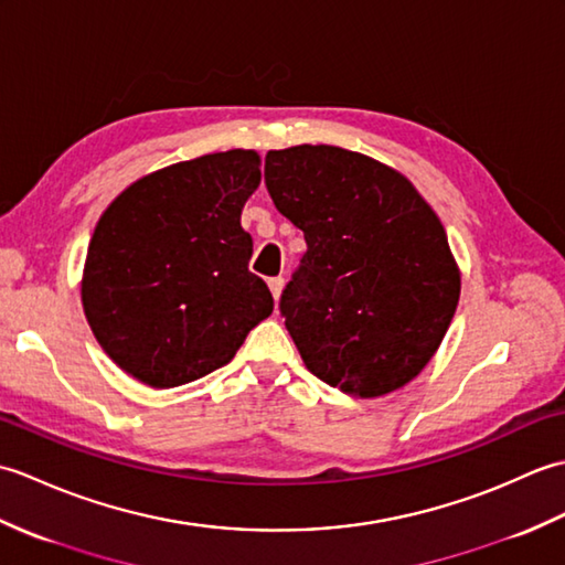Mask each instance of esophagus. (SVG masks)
Listing matches in <instances>:
<instances>
[{
    "instance_id": "34e87169",
    "label": "esophagus",
    "mask_w": 565,
    "mask_h": 565,
    "mask_svg": "<svg viewBox=\"0 0 565 565\" xmlns=\"http://www.w3.org/2000/svg\"><path fill=\"white\" fill-rule=\"evenodd\" d=\"M267 284H269V291H271V296H274V301H279L281 289H284V279H281V276H274V279H269Z\"/></svg>"
}]
</instances>
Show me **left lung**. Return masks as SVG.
I'll use <instances>...</instances> for the list:
<instances>
[{"instance_id":"left-lung-1","label":"left lung","mask_w":565,"mask_h":565,"mask_svg":"<svg viewBox=\"0 0 565 565\" xmlns=\"http://www.w3.org/2000/svg\"><path fill=\"white\" fill-rule=\"evenodd\" d=\"M264 182L308 245L279 303L306 369L354 398L403 388L459 306L437 213L393 167L334 146L269 150Z\"/></svg>"}]
</instances>
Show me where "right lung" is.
<instances>
[{"label": "right lung", "mask_w": 565, "mask_h": 565, "mask_svg": "<svg viewBox=\"0 0 565 565\" xmlns=\"http://www.w3.org/2000/svg\"><path fill=\"white\" fill-rule=\"evenodd\" d=\"M262 182L255 150L201 154L140 177L94 227L82 308L118 369L174 388L225 366L274 298L247 269L239 225Z\"/></svg>", "instance_id": "obj_1"}]
</instances>
